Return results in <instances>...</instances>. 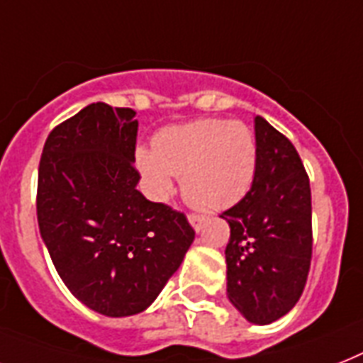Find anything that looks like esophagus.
Returning a JSON list of instances; mask_svg holds the SVG:
<instances>
[{
  "mask_svg": "<svg viewBox=\"0 0 363 363\" xmlns=\"http://www.w3.org/2000/svg\"><path fill=\"white\" fill-rule=\"evenodd\" d=\"M188 222H190L191 228H194L197 233H199L203 228H205V223H207V220H205V218H203V216H197V214H190V216H188Z\"/></svg>",
  "mask_w": 363,
  "mask_h": 363,
  "instance_id": "1",
  "label": "esophagus"
}]
</instances>
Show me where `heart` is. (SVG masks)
Instances as JSON below:
<instances>
[{
	"label": "heart",
	"mask_w": 363,
	"mask_h": 363,
	"mask_svg": "<svg viewBox=\"0 0 363 363\" xmlns=\"http://www.w3.org/2000/svg\"><path fill=\"white\" fill-rule=\"evenodd\" d=\"M135 167L147 194L164 201L181 177L182 197L194 208L218 212L246 196L257 169L255 135L242 121L197 119L167 126L155 149L140 147Z\"/></svg>",
	"instance_id": "b5f03b06"
}]
</instances>
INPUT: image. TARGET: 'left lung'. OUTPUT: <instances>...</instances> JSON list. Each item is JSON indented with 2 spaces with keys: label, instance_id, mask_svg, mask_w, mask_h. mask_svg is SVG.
<instances>
[{
  "label": "left lung",
  "instance_id": "left-lung-1",
  "mask_svg": "<svg viewBox=\"0 0 363 363\" xmlns=\"http://www.w3.org/2000/svg\"><path fill=\"white\" fill-rule=\"evenodd\" d=\"M252 190L225 211L228 298L253 325H270L298 302L311 263V190L294 145L255 117Z\"/></svg>",
  "mask_w": 363,
  "mask_h": 363
}]
</instances>
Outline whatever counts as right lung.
<instances>
[{
  "label": "right lung",
  "instance_id": "add662e5",
  "mask_svg": "<svg viewBox=\"0 0 363 363\" xmlns=\"http://www.w3.org/2000/svg\"><path fill=\"white\" fill-rule=\"evenodd\" d=\"M138 121L89 104L50 132L38 166L37 220L70 293L106 317L145 311L196 233L186 216L138 191Z\"/></svg>",
  "mask_w": 363,
  "mask_h": 363
}]
</instances>
